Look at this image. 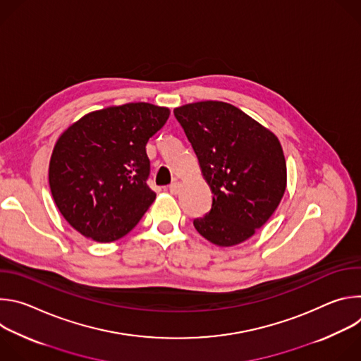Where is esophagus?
Here are the masks:
<instances>
[{
    "label": "esophagus",
    "instance_id": "esophagus-1",
    "mask_svg": "<svg viewBox=\"0 0 361 361\" xmlns=\"http://www.w3.org/2000/svg\"><path fill=\"white\" fill-rule=\"evenodd\" d=\"M169 190H170V192H171V194H178V192H180V190H181V184H180L178 181H174V183H171V184H170Z\"/></svg>",
    "mask_w": 361,
    "mask_h": 361
}]
</instances>
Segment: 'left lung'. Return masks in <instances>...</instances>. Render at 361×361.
Returning a JSON list of instances; mask_svg holds the SVG:
<instances>
[{
    "label": "left lung",
    "mask_w": 361,
    "mask_h": 361,
    "mask_svg": "<svg viewBox=\"0 0 361 361\" xmlns=\"http://www.w3.org/2000/svg\"><path fill=\"white\" fill-rule=\"evenodd\" d=\"M213 191L212 210L194 220L213 244L250 238L279 207L287 169L279 138L237 107L200 101L174 110Z\"/></svg>",
    "instance_id": "left-lung-1"
}]
</instances>
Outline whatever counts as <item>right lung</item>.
I'll use <instances>...</instances> for the list:
<instances>
[{
  "mask_svg": "<svg viewBox=\"0 0 361 361\" xmlns=\"http://www.w3.org/2000/svg\"><path fill=\"white\" fill-rule=\"evenodd\" d=\"M170 110L128 102L90 113L59 138L49 188L63 217L87 238L111 243L130 233L156 200L147 180V141Z\"/></svg>",
  "mask_w": 361,
  "mask_h": 361,
  "instance_id": "add662e5",
  "label": "right lung"
}]
</instances>
